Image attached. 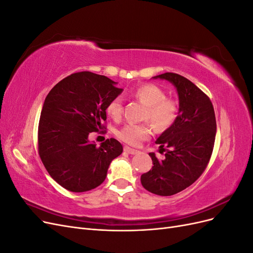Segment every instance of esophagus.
I'll list each match as a JSON object with an SVG mask.
<instances>
[{
  "mask_svg": "<svg viewBox=\"0 0 253 253\" xmlns=\"http://www.w3.org/2000/svg\"><path fill=\"white\" fill-rule=\"evenodd\" d=\"M125 152H126L127 154H131V155H136V154H138V153H139V151H137V150L132 149L129 147H125Z\"/></svg>",
  "mask_w": 253,
  "mask_h": 253,
  "instance_id": "34e87169",
  "label": "esophagus"
}]
</instances>
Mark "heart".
Returning <instances> with one entry per match:
<instances>
[{"mask_svg":"<svg viewBox=\"0 0 253 253\" xmlns=\"http://www.w3.org/2000/svg\"><path fill=\"white\" fill-rule=\"evenodd\" d=\"M134 96L145 105L142 119L150 122L128 124L119 129L117 137L129 145H138L141 141L148 139L154 131L153 124L159 132L171 127L177 119L179 112L178 102L173 98L167 97L166 91L155 84H142L134 90ZM106 113L115 120H119L122 117L124 102L121 96H116L108 103Z\"/></svg>","mask_w":253,"mask_h":253,"instance_id":"1","label":"heart"}]
</instances>
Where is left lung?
<instances>
[{
  "instance_id": "left-lung-1",
  "label": "left lung",
  "mask_w": 253,
  "mask_h": 253,
  "mask_svg": "<svg viewBox=\"0 0 253 253\" xmlns=\"http://www.w3.org/2000/svg\"><path fill=\"white\" fill-rule=\"evenodd\" d=\"M154 78L174 84L179 98V112L173 126L156 140L160 150H166L165 146L171 150L166 151L164 160L150 153L154 166L141 175L140 180L149 192L170 196L192 185L206 170L215 141L216 120L210 98L194 83L174 73Z\"/></svg>"
}]
</instances>
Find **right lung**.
Segmentation results:
<instances>
[{
	"instance_id": "obj_1",
	"label": "right lung",
	"mask_w": 253,
	"mask_h": 253,
	"mask_svg": "<svg viewBox=\"0 0 253 253\" xmlns=\"http://www.w3.org/2000/svg\"><path fill=\"white\" fill-rule=\"evenodd\" d=\"M122 88L105 76L79 72L58 82L45 98L38 127V152L53 180L72 192L100 186L124 148L114 139L97 147L91 132L106 128V106Z\"/></svg>"
}]
</instances>
